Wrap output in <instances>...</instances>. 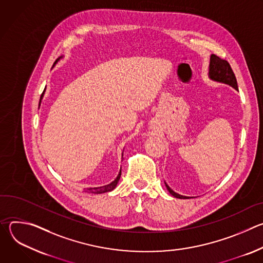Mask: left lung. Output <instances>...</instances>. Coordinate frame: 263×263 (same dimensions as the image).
<instances>
[{
	"mask_svg": "<svg viewBox=\"0 0 263 263\" xmlns=\"http://www.w3.org/2000/svg\"><path fill=\"white\" fill-rule=\"evenodd\" d=\"M209 78L213 81H216V82L228 84V85L232 86L233 88H235L236 90H238L236 77H235V74H234L229 62L227 60H223V59L219 58L218 56H216L214 54H212L210 56ZM165 186H166L168 193L172 196H174L175 198L187 199V197H184V196H181V195L175 193L166 183H165Z\"/></svg>",
	"mask_w": 263,
	"mask_h": 263,
	"instance_id": "left-lung-1",
	"label": "left lung"
}]
</instances>
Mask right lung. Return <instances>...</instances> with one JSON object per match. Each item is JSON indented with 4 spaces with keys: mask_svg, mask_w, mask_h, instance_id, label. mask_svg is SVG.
<instances>
[{
    "mask_svg": "<svg viewBox=\"0 0 263 263\" xmlns=\"http://www.w3.org/2000/svg\"><path fill=\"white\" fill-rule=\"evenodd\" d=\"M60 58H62V57H59L55 62H54V64H53V66L59 61V59ZM46 89V88H45ZM44 93H45V90H44V92L42 93V97H41V100H40V105H41V102H42V99H43V97H44ZM121 174H122V171H120V173H119V175H118V177L112 181L111 183H109V184H107V185H104V186H100V187H92V189H88L87 191H88V193H92V194H104V193H108V192H111V191H114L116 187H117V185H118V183H119V180H120V178H121Z\"/></svg>",
    "mask_w": 263,
    "mask_h": 263,
    "instance_id": "add662e5",
    "label": "right lung"
}]
</instances>
